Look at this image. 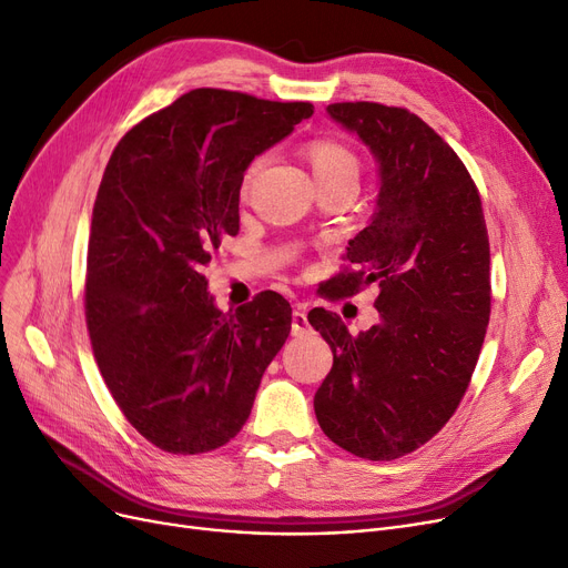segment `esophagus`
<instances>
[{
    "label": "esophagus",
    "instance_id": "34e87169",
    "mask_svg": "<svg viewBox=\"0 0 568 568\" xmlns=\"http://www.w3.org/2000/svg\"><path fill=\"white\" fill-rule=\"evenodd\" d=\"M306 332H308L306 311H302V308H295V311H292V334H295V337H304Z\"/></svg>",
    "mask_w": 568,
    "mask_h": 568
}]
</instances>
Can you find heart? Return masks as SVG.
<instances>
[{
  "mask_svg": "<svg viewBox=\"0 0 568 568\" xmlns=\"http://www.w3.org/2000/svg\"><path fill=\"white\" fill-rule=\"evenodd\" d=\"M306 159L313 168V175H316L321 189L334 186V184H353L358 186L361 178V159L355 154L348 144L334 140V138H316L306 144ZM266 156L252 159L243 173V194L255 182L257 173L262 171Z\"/></svg>",
  "mask_w": 568,
  "mask_h": 568,
  "instance_id": "obj_1",
  "label": "heart"
}]
</instances>
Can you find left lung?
<instances>
[{
    "mask_svg": "<svg viewBox=\"0 0 568 568\" xmlns=\"http://www.w3.org/2000/svg\"><path fill=\"white\" fill-rule=\"evenodd\" d=\"M327 112L369 146L382 189L348 243L354 268L325 297L376 283L382 323L351 334L337 313H308L334 355L313 407L334 445L393 460L443 430L468 390L491 313L487 222L468 168L424 119L365 100Z\"/></svg>",
    "mask_w": 568,
    "mask_h": 568,
    "instance_id": "8db88e82",
    "label": "left lung"
}]
</instances>
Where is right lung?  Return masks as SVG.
<instances>
[{"mask_svg": "<svg viewBox=\"0 0 568 568\" xmlns=\"http://www.w3.org/2000/svg\"><path fill=\"white\" fill-rule=\"evenodd\" d=\"M311 114V102L196 89L135 123L104 168L87 325L114 403L163 452L205 454L236 437L287 339L278 292L222 313L201 271L239 234L247 163Z\"/></svg>", "mask_w": 568, "mask_h": 568, "instance_id": "1", "label": "right lung"}]
</instances>
